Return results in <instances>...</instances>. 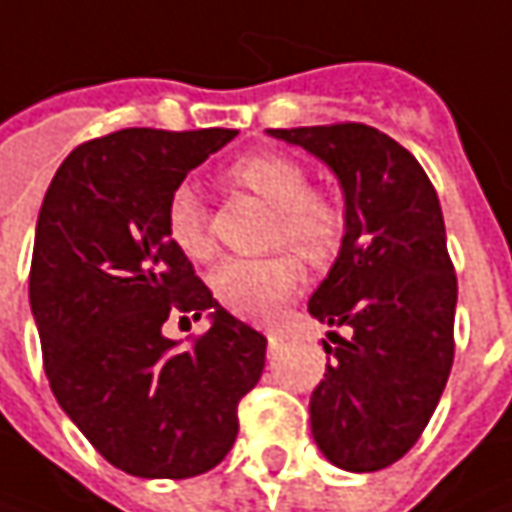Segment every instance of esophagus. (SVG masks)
Returning a JSON list of instances; mask_svg holds the SVG:
<instances>
[{
    "instance_id": "obj_1",
    "label": "esophagus",
    "mask_w": 512,
    "mask_h": 512,
    "mask_svg": "<svg viewBox=\"0 0 512 512\" xmlns=\"http://www.w3.org/2000/svg\"><path fill=\"white\" fill-rule=\"evenodd\" d=\"M279 347H282V336H279V333H267V353L273 356Z\"/></svg>"
}]
</instances>
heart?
<instances>
[{"label": "heart", "instance_id": "1", "mask_svg": "<svg viewBox=\"0 0 512 512\" xmlns=\"http://www.w3.org/2000/svg\"><path fill=\"white\" fill-rule=\"evenodd\" d=\"M230 179L253 190L262 202L276 210L273 245H290L307 262H327L342 239V210L322 193H310L305 168L282 153H247L233 162ZM168 236L190 259H205L210 253L207 213L202 196L193 185H176L165 210ZM305 282L302 265L287 256L270 259H227L213 270L210 285L233 313L267 322L287 299L299 293Z\"/></svg>", "mask_w": 512, "mask_h": 512}]
</instances>
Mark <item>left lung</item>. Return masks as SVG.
<instances>
[{"instance_id": "1", "label": "left lung", "mask_w": 512, "mask_h": 512, "mask_svg": "<svg viewBox=\"0 0 512 512\" xmlns=\"http://www.w3.org/2000/svg\"><path fill=\"white\" fill-rule=\"evenodd\" d=\"M339 179L344 236L307 310L350 336L325 353L310 433L350 473L399 462L442 399L453 364L456 273L442 205L413 153L367 125L267 130ZM333 342L336 333H327Z\"/></svg>"}]
</instances>
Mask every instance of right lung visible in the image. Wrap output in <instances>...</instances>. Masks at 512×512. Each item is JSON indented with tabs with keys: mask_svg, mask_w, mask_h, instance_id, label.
Wrapping results in <instances>:
<instances>
[{
	"mask_svg": "<svg viewBox=\"0 0 512 512\" xmlns=\"http://www.w3.org/2000/svg\"><path fill=\"white\" fill-rule=\"evenodd\" d=\"M233 136L128 128L85 142L39 210L30 310L50 390L139 479H190L222 462L239 399L265 370V336L213 299L165 222L173 187ZM170 315H207L211 327L182 348L161 330Z\"/></svg>",
	"mask_w": 512,
	"mask_h": 512,
	"instance_id": "1",
	"label": "right lung"
}]
</instances>
